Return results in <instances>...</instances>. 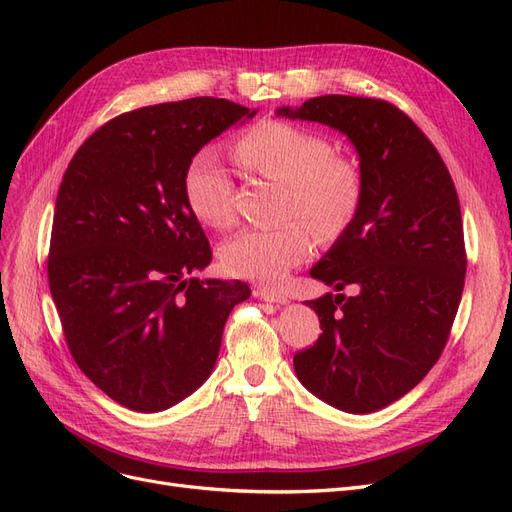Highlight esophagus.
Returning <instances> with one entry per match:
<instances>
[{
	"label": "esophagus",
	"instance_id": "esophagus-1",
	"mask_svg": "<svg viewBox=\"0 0 512 512\" xmlns=\"http://www.w3.org/2000/svg\"><path fill=\"white\" fill-rule=\"evenodd\" d=\"M256 297H260L262 301L267 303H277V305H286L288 303V297L284 292H277L273 288H256Z\"/></svg>",
	"mask_w": 512,
	"mask_h": 512
}]
</instances>
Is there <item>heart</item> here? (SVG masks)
<instances>
[{"instance_id": "1", "label": "heart", "mask_w": 512, "mask_h": 512, "mask_svg": "<svg viewBox=\"0 0 512 512\" xmlns=\"http://www.w3.org/2000/svg\"><path fill=\"white\" fill-rule=\"evenodd\" d=\"M239 164L254 175L286 183L284 215H307L322 237H335L359 213L363 175L354 160L335 156L329 138L290 121H262L235 143ZM235 185L215 149H200L183 175V196L194 218L224 230L235 222ZM314 245L303 218L241 230L220 247L228 275L277 284Z\"/></svg>"}]
</instances>
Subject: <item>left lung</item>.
Masks as SVG:
<instances>
[{"instance_id":"left-lung-1","label":"left lung","mask_w":512,"mask_h":512,"mask_svg":"<svg viewBox=\"0 0 512 512\" xmlns=\"http://www.w3.org/2000/svg\"><path fill=\"white\" fill-rule=\"evenodd\" d=\"M275 115L348 136L365 185L359 213L309 269L335 294L305 303L322 333L294 354V371L337 410H382L427 376L453 327L466 280L455 183L429 138L384 100L318 96Z\"/></svg>"}]
</instances>
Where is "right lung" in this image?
I'll return each instance as SVG.
<instances>
[{
	"label": "right lung",
	"mask_w": 512,
	"mask_h": 512,
	"mask_svg": "<svg viewBox=\"0 0 512 512\" xmlns=\"http://www.w3.org/2000/svg\"><path fill=\"white\" fill-rule=\"evenodd\" d=\"M258 111L190 98L119 115L91 134L59 185L49 286L76 365L134 412H162L203 384L243 282L200 280L211 262L183 196L196 153Z\"/></svg>",
	"instance_id": "right-lung-1"
}]
</instances>
